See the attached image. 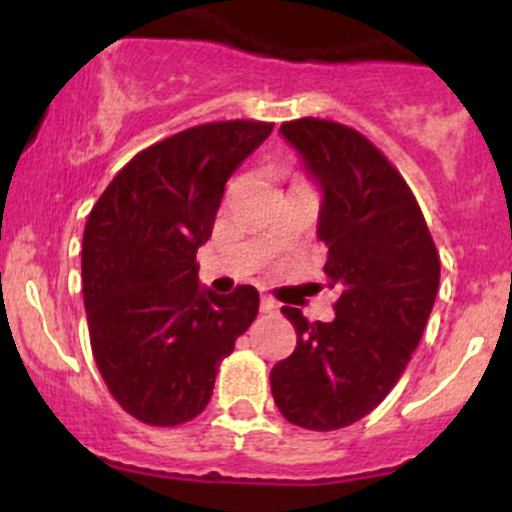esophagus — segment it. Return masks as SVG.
<instances>
[{
	"mask_svg": "<svg viewBox=\"0 0 512 512\" xmlns=\"http://www.w3.org/2000/svg\"><path fill=\"white\" fill-rule=\"evenodd\" d=\"M260 310H262V313H276V310H279V305H276L269 296H262Z\"/></svg>",
	"mask_w": 512,
	"mask_h": 512,
	"instance_id": "esophagus-1",
	"label": "esophagus"
}]
</instances>
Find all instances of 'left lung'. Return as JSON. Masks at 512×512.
Masks as SVG:
<instances>
[{
	"instance_id": "left-lung-1",
	"label": "left lung",
	"mask_w": 512,
	"mask_h": 512,
	"mask_svg": "<svg viewBox=\"0 0 512 512\" xmlns=\"http://www.w3.org/2000/svg\"><path fill=\"white\" fill-rule=\"evenodd\" d=\"M279 132L322 195L317 238L339 298L332 322L281 308L298 342L269 380L284 419L334 431L370 414L402 378L436 303L440 257L407 182L363 134L315 117Z\"/></svg>"
}]
</instances>
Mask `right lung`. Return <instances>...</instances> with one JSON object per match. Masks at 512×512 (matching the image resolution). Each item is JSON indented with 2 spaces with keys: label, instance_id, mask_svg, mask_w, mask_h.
Here are the masks:
<instances>
[{
  "label": "right lung",
  "instance_id": "1",
  "mask_svg": "<svg viewBox=\"0 0 512 512\" xmlns=\"http://www.w3.org/2000/svg\"><path fill=\"white\" fill-rule=\"evenodd\" d=\"M274 125L231 120L163 139L127 163L91 209L81 281L96 366L134 419L178 426L209 404L216 370L260 308L255 286L197 284L226 180Z\"/></svg>",
  "mask_w": 512,
  "mask_h": 512
}]
</instances>
